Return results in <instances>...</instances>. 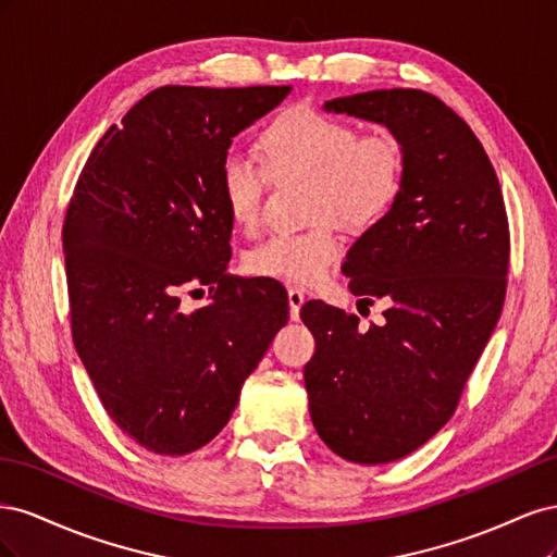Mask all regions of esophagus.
Segmentation results:
<instances>
[{
  "mask_svg": "<svg viewBox=\"0 0 557 557\" xmlns=\"http://www.w3.org/2000/svg\"><path fill=\"white\" fill-rule=\"evenodd\" d=\"M305 293L301 290H297V288H290L288 290V307H290V318L293 320H297L299 318V309H301V305H305Z\"/></svg>",
  "mask_w": 557,
  "mask_h": 557,
  "instance_id": "1",
  "label": "esophagus"
}]
</instances>
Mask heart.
<instances>
[{
	"mask_svg": "<svg viewBox=\"0 0 557 557\" xmlns=\"http://www.w3.org/2000/svg\"><path fill=\"white\" fill-rule=\"evenodd\" d=\"M260 153L274 176L309 178L307 230L274 232L252 246L246 272L293 285L325 281L342 258L344 239L332 218L364 230L379 223L397 197L401 150L385 132L360 134L342 117L311 107H293L260 134ZM267 174L246 156L227 153L218 170V190L234 225L256 227L262 213Z\"/></svg>",
	"mask_w": 557,
	"mask_h": 557,
	"instance_id": "b5f03b06",
	"label": "heart"
}]
</instances>
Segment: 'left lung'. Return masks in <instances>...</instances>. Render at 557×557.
Returning a JSON list of instances; mask_svg holds the SVG:
<instances>
[{
  "label": "left lung",
  "mask_w": 557,
  "mask_h": 557,
  "mask_svg": "<svg viewBox=\"0 0 557 557\" xmlns=\"http://www.w3.org/2000/svg\"><path fill=\"white\" fill-rule=\"evenodd\" d=\"M383 125L401 150L397 197L350 246L342 272L379 325L325 301L301 307L315 339L305 367L313 428L358 465L404 458L440 432L497 325L509 272L499 181L476 134L442 99L411 88L323 104Z\"/></svg>",
  "instance_id": "left-lung-1"
}]
</instances>
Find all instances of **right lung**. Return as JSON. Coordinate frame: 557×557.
<instances>
[{"label": "right lung", "mask_w": 557, "mask_h": 557, "mask_svg": "<svg viewBox=\"0 0 557 557\" xmlns=\"http://www.w3.org/2000/svg\"><path fill=\"white\" fill-rule=\"evenodd\" d=\"M293 86L148 92L78 176L62 227L72 334L113 423L158 455L207 446L237 409L276 332L281 288L232 281L218 170L232 139ZM215 284L185 314V284Z\"/></svg>", "instance_id": "1"}]
</instances>
